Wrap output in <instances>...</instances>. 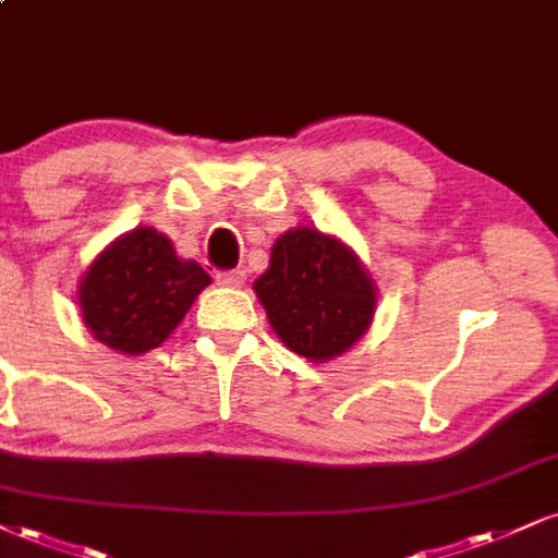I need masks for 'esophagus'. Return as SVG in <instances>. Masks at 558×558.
<instances>
[{"instance_id":"34e87169","label":"esophagus","mask_w":558,"mask_h":558,"mask_svg":"<svg viewBox=\"0 0 558 558\" xmlns=\"http://www.w3.org/2000/svg\"><path fill=\"white\" fill-rule=\"evenodd\" d=\"M218 283L228 286V288H241L246 283V272L244 270H223V272H218Z\"/></svg>"}]
</instances>
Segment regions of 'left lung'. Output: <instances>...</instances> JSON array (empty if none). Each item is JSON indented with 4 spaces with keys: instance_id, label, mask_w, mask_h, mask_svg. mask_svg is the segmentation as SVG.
<instances>
[{
    "instance_id": "left-lung-1",
    "label": "left lung",
    "mask_w": 558,
    "mask_h": 558,
    "mask_svg": "<svg viewBox=\"0 0 558 558\" xmlns=\"http://www.w3.org/2000/svg\"><path fill=\"white\" fill-rule=\"evenodd\" d=\"M254 293L278 338L312 361L345 353L377 308V288L359 257L343 241L306 226L275 241Z\"/></svg>"
}]
</instances>
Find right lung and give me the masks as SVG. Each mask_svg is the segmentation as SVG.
<instances>
[{
	"label": "right lung",
	"instance_id": "add662e5",
	"mask_svg": "<svg viewBox=\"0 0 558 558\" xmlns=\"http://www.w3.org/2000/svg\"><path fill=\"white\" fill-rule=\"evenodd\" d=\"M205 286L197 262L179 259L171 241L140 226L98 254L80 280V308L93 338L126 355L153 351L177 330Z\"/></svg>",
	"mask_w": 558,
	"mask_h": 558
}]
</instances>
